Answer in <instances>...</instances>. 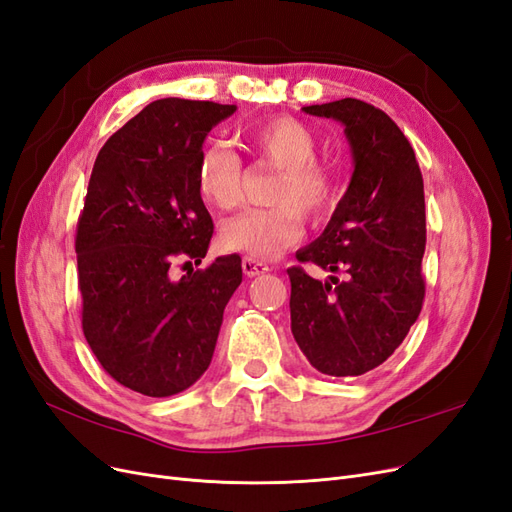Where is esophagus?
Returning <instances> with one entry per match:
<instances>
[{
    "label": "esophagus",
    "instance_id": "obj_1",
    "mask_svg": "<svg viewBox=\"0 0 512 512\" xmlns=\"http://www.w3.org/2000/svg\"><path fill=\"white\" fill-rule=\"evenodd\" d=\"M241 267H243V273H245L247 277H256V275H262V273H267V271H269V265H267V262L256 260V258H250V256H245V258H243Z\"/></svg>",
    "mask_w": 512,
    "mask_h": 512
}]
</instances>
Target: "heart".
I'll return each mask as SVG.
<instances>
[{
  "instance_id": "heart-1",
  "label": "heart",
  "mask_w": 512,
  "mask_h": 512,
  "mask_svg": "<svg viewBox=\"0 0 512 512\" xmlns=\"http://www.w3.org/2000/svg\"><path fill=\"white\" fill-rule=\"evenodd\" d=\"M243 143L260 162L280 168L269 203L224 222L220 243L228 252L250 258H275L303 237L299 210L322 218L335 205V177L320 162L318 136L292 117H275L243 130ZM196 185L207 205L232 209L241 203L243 164L222 143L203 149L196 164Z\"/></svg>"
}]
</instances>
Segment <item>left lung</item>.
Segmentation results:
<instances>
[{
    "label": "left lung",
    "mask_w": 512,
    "mask_h": 512,
    "mask_svg": "<svg viewBox=\"0 0 512 512\" xmlns=\"http://www.w3.org/2000/svg\"><path fill=\"white\" fill-rule=\"evenodd\" d=\"M344 126L354 170L322 235L299 262L342 273L314 280L290 267V329L318 371L361 376L382 365L421 314L425 192L414 149L380 108L344 98L303 106Z\"/></svg>",
    "instance_id": "obj_1"
}]
</instances>
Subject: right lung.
I'll list each match as a JSON object with an SVG mask.
<instances>
[{
    "label": "right lung",
    "instance_id": "1",
    "mask_svg": "<svg viewBox=\"0 0 512 512\" xmlns=\"http://www.w3.org/2000/svg\"><path fill=\"white\" fill-rule=\"evenodd\" d=\"M235 104L164 98L147 104L100 149L76 226L83 333L104 371L147 397L177 395L205 374L224 307L243 280L237 254L200 262L213 220L196 164Z\"/></svg>",
    "mask_w": 512,
    "mask_h": 512
}]
</instances>
